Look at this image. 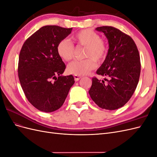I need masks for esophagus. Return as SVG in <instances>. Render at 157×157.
Instances as JSON below:
<instances>
[{"mask_svg": "<svg viewBox=\"0 0 157 157\" xmlns=\"http://www.w3.org/2000/svg\"><path fill=\"white\" fill-rule=\"evenodd\" d=\"M74 78H75V81H78V80H79V79L81 78V77H80V76H77V75H74Z\"/></svg>", "mask_w": 157, "mask_h": 157, "instance_id": "obj_1", "label": "esophagus"}]
</instances>
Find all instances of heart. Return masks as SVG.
<instances>
[{
  "label": "heart",
  "instance_id": "heart-1",
  "mask_svg": "<svg viewBox=\"0 0 157 157\" xmlns=\"http://www.w3.org/2000/svg\"><path fill=\"white\" fill-rule=\"evenodd\" d=\"M75 43L85 47L82 60H75L67 65V72L77 76L87 75L96 67V62L100 63L105 59L108 48L106 42L101 39L97 33L91 29H83L75 33L71 37ZM57 52L60 58L69 61L74 56L73 44L67 39L59 42Z\"/></svg>",
  "mask_w": 157,
  "mask_h": 157
}]
</instances>
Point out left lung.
<instances>
[{
    "instance_id": "left-lung-1",
    "label": "left lung",
    "mask_w": 157,
    "mask_h": 157,
    "mask_svg": "<svg viewBox=\"0 0 157 157\" xmlns=\"http://www.w3.org/2000/svg\"><path fill=\"white\" fill-rule=\"evenodd\" d=\"M96 30L104 33L109 42L105 61L97 71L109 78L104 80L92 78L89 94L99 107L115 110L129 101L138 84L141 63L136 44L132 38L111 26H103Z\"/></svg>"
}]
</instances>
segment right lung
<instances>
[{
    "mask_svg": "<svg viewBox=\"0 0 157 157\" xmlns=\"http://www.w3.org/2000/svg\"><path fill=\"white\" fill-rule=\"evenodd\" d=\"M71 31L72 28L44 26L22 46L19 56V80L28 101L40 111L58 110L75 83L73 75H61L65 65L57 52L59 42Z\"/></svg>",
    "mask_w": 157,
    "mask_h": 157,
    "instance_id": "right-lung-1",
    "label": "right lung"
}]
</instances>
